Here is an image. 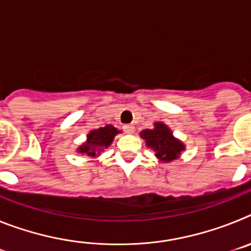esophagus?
Wrapping results in <instances>:
<instances>
[{
  "mask_svg": "<svg viewBox=\"0 0 251 251\" xmlns=\"http://www.w3.org/2000/svg\"><path fill=\"white\" fill-rule=\"evenodd\" d=\"M124 130H126V132L127 133H133L134 132V126H133V124H126V126H124Z\"/></svg>",
  "mask_w": 251,
  "mask_h": 251,
  "instance_id": "obj_1",
  "label": "esophagus"
}]
</instances>
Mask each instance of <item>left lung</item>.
Returning a JSON list of instances; mask_svg holds the SVG:
<instances>
[{
	"label": "left lung",
	"mask_w": 251,
	"mask_h": 251,
	"mask_svg": "<svg viewBox=\"0 0 251 251\" xmlns=\"http://www.w3.org/2000/svg\"><path fill=\"white\" fill-rule=\"evenodd\" d=\"M141 137L146 141V145L156 152V157L163 162L177 159L185 145L179 139L175 138L172 132L166 124L157 122L153 129H145L141 132Z\"/></svg>",
	"instance_id": "8db88e82"
}]
</instances>
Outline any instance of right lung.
<instances>
[{"mask_svg":"<svg viewBox=\"0 0 251 251\" xmlns=\"http://www.w3.org/2000/svg\"><path fill=\"white\" fill-rule=\"evenodd\" d=\"M121 133L113 126H105L99 129H94L86 136V142L77 148L79 153H85L86 156L97 157L100 154L104 148H108L112 145L114 137Z\"/></svg>","mask_w":251,"mask_h":251,"instance_id":"add662e5","label":"right lung"}]
</instances>
